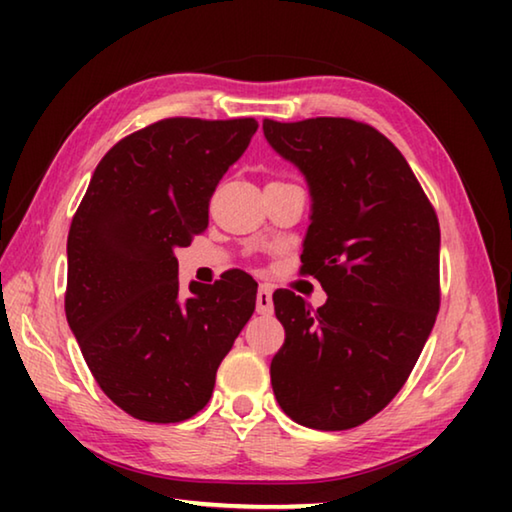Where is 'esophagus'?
<instances>
[{"mask_svg":"<svg viewBox=\"0 0 512 512\" xmlns=\"http://www.w3.org/2000/svg\"><path fill=\"white\" fill-rule=\"evenodd\" d=\"M257 314L262 316L273 314V291L271 287H266V284H262L257 291Z\"/></svg>","mask_w":512,"mask_h":512,"instance_id":"34e87169","label":"esophagus"}]
</instances>
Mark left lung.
Returning a JSON list of instances; mask_svg holds the SVG:
<instances>
[{
    "label": "left lung",
    "instance_id": "left-lung-1",
    "mask_svg": "<svg viewBox=\"0 0 512 512\" xmlns=\"http://www.w3.org/2000/svg\"><path fill=\"white\" fill-rule=\"evenodd\" d=\"M311 196L302 273L327 293L316 311L273 293L284 345L271 361L282 411L302 427H359L400 393L440 307V228L409 162L368 124L264 119Z\"/></svg>",
    "mask_w": 512,
    "mask_h": 512
}]
</instances>
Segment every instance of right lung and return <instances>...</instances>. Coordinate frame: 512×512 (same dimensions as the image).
I'll use <instances>...</instances> for the list:
<instances>
[{"label":"right lung","mask_w":512,"mask_h":512,"mask_svg":"<svg viewBox=\"0 0 512 512\" xmlns=\"http://www.w3.org/2000/svg\"><path fill=\"white\" fill-rule=\"evenodd\" d=\"M257 126L253 117L155 121L103 155L74 214L67 323L101 391L137 420L201 411L253 316V277L230 271L183 296L173 250L207 228L214 189Z\"/></svg>","instance_id":"add662e5"}]
</instances>
